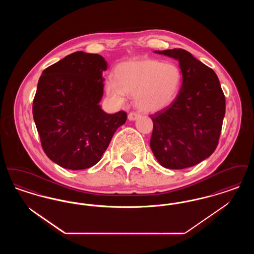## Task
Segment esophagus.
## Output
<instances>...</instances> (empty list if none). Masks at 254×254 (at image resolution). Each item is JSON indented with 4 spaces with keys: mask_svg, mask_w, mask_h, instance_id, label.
I'll list each match as a JSON object with an SVG mask.
<instances>
[{
    "mask_svg": "<svg viewBox=\"0 0 254 254\" xmlns=\"http://www.w3.org/2000/svg\"><path fill=\"white\" fill-rule=\"evenodd\" d=\"M139 114L138 113H135V112H131V113H129L128 114V116H127V118H128V120L129 121H135V120H137L138 118H139Z\"/></svg>",
    "mask_w": 254,
    "mask_h": 254,
    "instance_id": "obj_1",
    "label": "esophagus"
}]
</instances>
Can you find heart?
<instances>
[{"instance_id": "heart-1", "label": "heart", "mask_w": 254, "mask_h": 254, "mask_svg": "<svg viewBox=\"0 0 254 254\" xmlns=\"http://www.w3.org/2000/svg\"><path fill=\"white\" fill-rule=\"evenodd\" d=\"M181 83V69L177 64L140 57L120 63L114 69V80L107 81L106 91L118 104L125 103L126 94L133 95L137 109L154 113L172 104Z\"/></svg>"}]
</instances>
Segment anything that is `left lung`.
Returning <instances> with one entry per match:
<instances>
[{"instance_id": "1", "label": "left lung", "mask_w": 254, "mask_h": 254, "mask_svg": "<svg viewBox=\"0 0 254 254\" xmlns=\"http://www.w3.org/2000/svg\"><path fill=\"white\" fill-rule=\"evenodd\" d=\"M179 62L183 82L172 104L151 115L150 148L166 169L193 167L218 145L226 100L216 73L181 49L155 50Z\"/></svg>"}]
</instances>
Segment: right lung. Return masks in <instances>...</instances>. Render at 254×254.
Masks as SVG:
<instances>
[{"label": "right lung", "instance_id": "right-lung-1", "mask_svg": "<svg viewBox=\"0 0 254 254\" xmlns=\"http://www.w3.org/2000/svg\"><path fill=\"white\" fill-rule=\"evenodd\" d=\"M108 63L99 54L76 51L46 68L33 101V118L48 157L64 169L79 170L101 160L127 113L105 112L103 72Z\"/></svg>", "mask_w": 254, "mask_h": 254}]
</instances>
